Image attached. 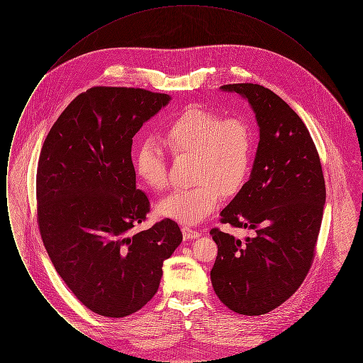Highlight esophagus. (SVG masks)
<instances>
[{
  "instance_id": "1",
  "label": "esophagus",
  "mask_w": 363,
  "mask_h": 363,
  "mask_svg": "<svg viewBox=\"0 0 363 363\" xmlns=\"http://www.w3.org/2000/svg\"><path fill=\"white\" fill-rule=\"evenodd\" d=\"M182 234H184L185 240H194V238H199L201 235L199 231L191 230L189 227H182Z\"/></svg>"
}]
</instances>
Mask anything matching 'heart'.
<instances>
[{
	"instance_id": "heart-1",
	"label": "heart",
	"mask_w": 363,
	"mask_h": 363,
	"mask_svg": "<svg viewBox=\"0 0 363 363\" xmlns=\"http://www.w3.org/2000/svg\"><path fill=\"white\" fill-rule=\"evenodd\" d=\"M162 141L172 155L190 156L191 181L156 206V212L182 225H199L219 206L220 193H237L247 175L253 138L241 118L222 120L206 110H189L169 123ZM135 170L148 189L167 186V163L154 141H144L135 154Z\"/></svg>"
}]
</instances>
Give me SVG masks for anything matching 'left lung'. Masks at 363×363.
<instances>
[{"instance_id": "8db88e82", "label": "left lung", "mask_w": 363, "mask_h": 363, "mask_svg": "<svg viewBox=\"0 0 363 363\" xmlns=\"http://www.w3.org/2000/svg\"><path fill=\"white\" fill-rule=\"evenodd\" d=\"M246 99L259 141L249 181L220 212V222L253 230L237 240L211 230L218 256L211 281L228 309L259 315L277 309L302 284L314 257L325 204V182L305 123L275 92L259 84H227Z\"/></svg>"}]
</instances>
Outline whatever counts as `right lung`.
Masks as SVG:
<instances>
[{"mask_svg": "<svg viewBox=\"0 0 363 363\" xmlns=\"http://www.w3.org/2000/svg\"><path fill=\"white\" fill-rule=\"evenodd\" d=\"M170 101L141 88H89L62 111L40 151L43 245L70 291L104 317L140 311L159 289L163 261L182 242L170 219L130 235L150 212L136 188L133 136Z\"/></svg>", "mask_w": 363, "mask_h": 363, "instance_id": "obj_1", "label": "right lung"}]
</instances>
